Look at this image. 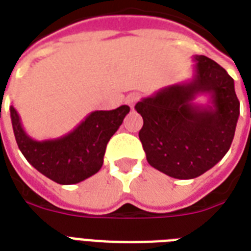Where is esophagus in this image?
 <instances>
[{
  "mask_svg": "<svg viewBox=\"0 0 251 251\" xmlns=\"http://www.w3.org/2000/svg\"><path fill=\"white\" fill-rule=\"evenodd\" d=\"M138 100H139V94H137V92H131V94H129L126 96V104L131 106V108H133L134 104H135Z\"/></svg>",
  "mask_w": 251,
  "mask_h": 251,
  "instance_id": "34e87169",
  "label": "esophagus"
}]
</instances>
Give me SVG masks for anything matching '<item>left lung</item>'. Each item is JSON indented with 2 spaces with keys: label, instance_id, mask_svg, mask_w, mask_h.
Instances as JSON below:
<instances>
[{
  "label": "left lung",
  "instance_id": "1",
  "mask_svg": "<svg viewBox=\"0 0 251 251\" xmlns=\"http://www.w3.org/2000/svg\"><path fill=\"white\" fill-rule=\"evenodd\" d=\"M194 61L190 80L164 87L135 105L149 164L178 179L195 178L222 160L240 116L232 76L208 57ZM198 94L209 95L206 106L195 104Z\"/></svg>",
  "mask_w": 251,
  "mask_h": 251
}]
</instances>
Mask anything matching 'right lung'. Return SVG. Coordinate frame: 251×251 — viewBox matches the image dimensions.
Returning a JSON list of instances; mask_svg holds the SVG:
<instances>
[{"label": "right lung", "mask_w": 251, "mask_h": 251, "mask_svg": "<svg viewBox=\"0 0 251 251\" xmlns=\"http://www.w3.org/2000/svg\"><path fill=\"white\" fill-rule=\"evenodd\" d=\"M130 112L127 105L91 112L75 129L56 139L35 141L25 133L13 105L10 117L17 145L29 164L61 185H73L100 171L108 142Z\"/></svg>", "instance_id": "right-lung-1"}]
</instances>
